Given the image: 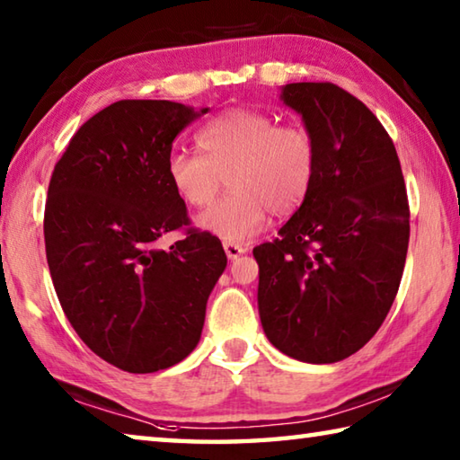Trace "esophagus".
<instances>
[{"mask_svg": "<svg viewBox=\"0 0 460 460\" xmlns=\"http://www.w3.org/2000/svg\"><path fill=\"white\" fill-rule=\"evenodd\" d=\"M223 247H225V253H227L229 260H237L239 255H243L247 249L239 243H229V241H223Z\"/></svg>", "mask_w": 460, "mask_h": 460, "instance_id": "34e87169", "label": "esophagus"}]
</instances>
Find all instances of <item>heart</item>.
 <instances>
[{
  "label": "heart",
  "instance_id": "heart-1",
  "mask_svg": "<svg viewBox=\"0 0 460 460\" xmlns=\"http://www.w3.org/2000/svg\"><path fill=\"white\" fill-rule=\"evenodd\" d=\"M202 154L176 150L166 162L170 184L186 205H211L227 176L229 194L199 217V227L229 243L260 233L268 215L302 205L316 174V144L300 126H278L260 109H229L197 134Z\"/></svg>",
  "mask_w": 460,
  "mask_h": 460
}]
</instances>
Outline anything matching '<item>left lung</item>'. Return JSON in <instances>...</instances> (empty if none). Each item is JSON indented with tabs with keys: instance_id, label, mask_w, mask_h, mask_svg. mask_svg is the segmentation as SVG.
<instances>
[{
	"instance_id": "8db88e82",
	"label": "left lung",
	"mask_w": 460,
	"mask_h": 460,
	"mask_svg": "<svg viewBox=\"0 0 460 460\" xmlns=\"http://www.w3.org/2000/svg\"><path fill=\"white\" fill-rule=\"evenodd\" d=\"M316 144V174L278 239L253 249L266 337L305 363L359 351L402 282L410 207L392 137L351 93L332 83L284 84Z\"/></svg>"
}]
</instances>
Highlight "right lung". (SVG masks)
I'll use <instances>...</instances> for the list:
<instances>
[{
	"instance_id": "obj_1",
	"label": "right lung",
	"mask_w": 460,
	"mask_h": 460,
	"mask_svg": "<svg viewBox=\"0 0 460 460\" xmlns=\"http://www.w3.org/2000/svg\"><path fill=\"white\" fill-rule=\"evenodd\" d=\"M207 111L118 101L83 123L54 166L44 211L54 290L84 345L123 371L168 369L192 353L227 266L207 231L158 247L190 223L166 162L176 136Z\"/></svg>"
}]
</instances>
